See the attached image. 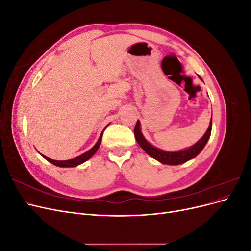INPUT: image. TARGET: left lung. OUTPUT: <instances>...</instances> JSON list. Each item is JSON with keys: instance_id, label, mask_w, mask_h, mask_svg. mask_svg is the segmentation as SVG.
Returning a JSON list of instances; mask_svg holds the SVG:
<instances>
[{"instance_id": "1", "label": "left lung", "mask_w": 251, "mask_h": 251, "mask_svg": "<svg viewBox=\"0 0 251 251\" xmlns=\"http://www.w3.org/2000/svg\"><path fill=\"white\" fill-rule=\"evenodd\" d=\"M199 78L202 80V78L199 76ZM211 126H212V120L210 119L209 126L207 128V131L205 132V134L202 136V138L197 141L194 146L176 151H163L161 149H158L154 147L153 144H151L141 132L140 128V121L137 120V124L135 126L134 128V134H135V138L136 141L138 142L141 149L146 151L148 155H150L151 158L156 159L157 161H159L162 164H168V165H179L184 163L191 159L195 158L198 156L201 151L204 149V147L206 146V143L210 137L211 134Z\"/></svg>"}]
</instances>
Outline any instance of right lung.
I'll list each match as a JSON object with an SVG mask.
<instances>
[{
  "mask_svg": "<svg viewBox=\"0 0 251 251\" xmlns=\"http://www.w3.org/2000/svg\"><path fill=\"white\" fill-rule=\"evenodd\" d=\"M108 126H109V125H108ZM107 126H105V127H107ZM105 127H104V128H105ZM103 131H104V130H103ZM103 131L101 132V134H100V138H98L97 142L95 143V146H94L92 149H90L89 151H86V153H83V154H81L80 156H77V157H75V158H73V159H69V160H54V159L48 158V157L44 156V155H42V154H41V155H42L45 159H46L47 161L51 162L52 164H54V165H56V166H59V168H74V166H77V165H79V164H81V163H83V162H86L87 160H89V159L96 153L98 148H100V143H101V138H102V133H103Z\"/></svg>",
  "mask_w": 251,
  "mask_h": 251,
  "instance_id": "1",
  "label": "right lung"
}]
</instances>
